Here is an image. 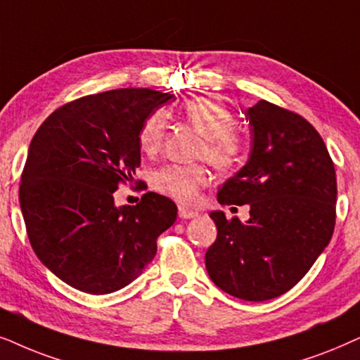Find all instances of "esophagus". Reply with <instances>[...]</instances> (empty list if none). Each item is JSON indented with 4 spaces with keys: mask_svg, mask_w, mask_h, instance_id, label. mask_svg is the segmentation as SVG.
Wrapping results in <instances>:
<instances>
[{
    "mask_svg": "<svg viewBox=\"0 0 360 360\" xmlns=\"http://www.w3.org/2000/svg\"><path fill=\"white\" fill-rule=\"evenodd\" d=\"M179 217L181 219H193V217H198V212H195V210H191L188 207H183V205H179Z\"/></svg>",
    "mask_w": 360,
    "mask_h": 360,
    "instance_id": "1",
    "label": "esophagus"
}]
</instances>
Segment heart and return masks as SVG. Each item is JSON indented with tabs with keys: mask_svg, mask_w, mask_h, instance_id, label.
<instances>
[{
	"mask_svg": "<svg viewBox=\"0 0 360 360\" xmlns=\"http://www.w3.org/2000/svg\"><path fill=\"white\" fill-rule=\"evenodd\" d=\"M181 113L191 127L205 138L202 158L220 171H229L240 161L243 143L233 131L236 118L224 103L214 98L199 97L186 102ZM166 122L162 113H153L143 122L138 131V146L143 155L155 156L161 151ZM209 183V174L202 166L167 165L153 176V184L160 193L181 204H194L200 189Z\"/></svg>",
	"mask_w": 360,
	"mask_h": 360,
	"instance_id": "obj_1",
	"label": "heart"
}]
</instances>
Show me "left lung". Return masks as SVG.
I'll return each instance as SVG.
<instances>
[{"instance_id": "1", "label": "left lung", "mask_w": 360, "mask_h": 360, "mask_svg": "<svg viewBox=\"0 0 360 360\" xmlns=\"http://www.w3.org/2000/svg\"><path fill=\"white\" fill-rule=\"evenodd\" d=\"M250 155L219 188L222 205L250 207V219L210 212L217 238L205 252L210 280L245 301L286 293L303 278L333 237L336 171L311 123L266 100L245 110Z\"/></svg>"}]
</instances>
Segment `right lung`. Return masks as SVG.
Instances as JSON below:
<instances>
[{
    "mask_svg": "<svg viewBox=\"0 0 360 360\" xmlns=\"http://www.w3.org/2000/svg\"><path fill=\"white\" fill-rule=\"evenodd\" d=\"M174 98L151 89H118L57 108L32 138L19 186L27 237L44 266L90 295L130 285L156 255V238L176 222L171 199L146 193L115 205L141 162L138 131Z\"/></svg>",
    "mask_w": 360,
    "mask_h": 360,
    "instance_id": "right-lung-1",
    "label": "right lung"
}]
</instances>
